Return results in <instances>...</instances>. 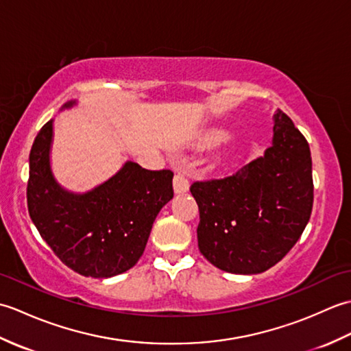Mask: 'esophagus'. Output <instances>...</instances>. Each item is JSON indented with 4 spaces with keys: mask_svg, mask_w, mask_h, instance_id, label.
Returning <instances> with one entry per match:
<instances>
[{
    "mask_svg": "<svg viewBox=\"0 0 351 351\" xmlns=\"http://www.w3.org/2000/svg\"><path fill=\"white\" fill-rule=\"evenodd\" d=\"M190 189V182L187 180V176L182 173H178L173 178V190L176 195H181V193H187Z\"/></svg>",
    "mask_w": 351,
    "mask_h": 351,
    "instance_id": "esophagus-1",
    "label": "esophagus"
}]
</instances>
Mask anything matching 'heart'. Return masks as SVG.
<instances>
[{"mask_svg": "<svg viewBox=\"0 0 351 351\" xmlns=\"http://www.w3.org/2000/svg\"><path fill=\"white\" fill-rule=\"evenodd\" d=\"M228 138V132L221 128H213L202 134V137L199 138V147H213L215 145L221 143Z\"/></svg>", "mask_w": 351, "mask_h": 351, "instance_id": "obj_1", "label": "heart"}]
</instances>
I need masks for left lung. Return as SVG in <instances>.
<instances>
[{
  "mask_svg": "<svg viewBox=\"0 0 351 351\" xmlns=\"http://www.w3.org/2000/svg\"><path fill=\"white\" fill-rule=\"evenodd\" d=\"M263 156L225 180L195 182L197 244L213 265L258 274L278 264L306 228L312 202L311 149L293 121L276 110Z\"/></svg>",
  "mask_w": 351,
  "mask_h": 351,
  "instance_id": "1",
  "label": "left lung"
}]
</instances>
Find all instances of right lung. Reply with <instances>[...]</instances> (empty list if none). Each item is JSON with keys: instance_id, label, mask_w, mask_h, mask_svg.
Wrapping results in <instances>:
<instances>
[{"instance_id": "right-lung-1", "label": "right lung", "mask_w": 351, "mask_h": 351, "mask_svg": "<svg viewBox=\"0 0 351 351\" xmlns=\"http://www.w3.org/2000/svg\"><path fill=\"white\" fill-rule=\"evenodd\" d=\"M78 101L60 108L69 110ZM54 119L42 126L29 152L28 213L43 241L64 265L86 278L128 271L143 255L161 208L173 197L170 170L125 161L107 181L83 193L64 189L51 166Z\"/></svg>"}]
</instances>
